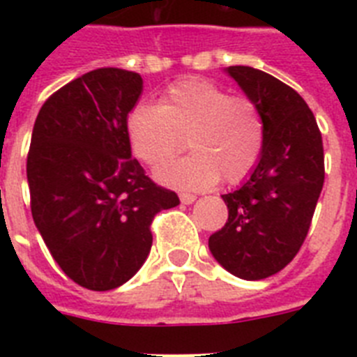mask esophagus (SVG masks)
<instances>
[{
    "mask_svg": "<svg viewBox=\"0 0 357 357\" xmlns=\"http://www.w3.org/2000/svg\"><path fill=\"white\" fill-rule=\"evenodd\" d=\"M195 200H197V197H195V195L181 193V202H182V204H185V206H189V204H193Z\"/></svg>",
    "mask_w": 357,
    "mask_h": 357,
    "instance_id": "34e87169",
    "label": "esophagus"
}]
</instances>
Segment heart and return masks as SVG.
<instances>
[{
	"label": "heart",
	"mask_w": 357,
	"mask_h": 357,
	"mask_svg": "<svg viewBox=\"0 0 357 357\" xmlns=\"http://www.w3.org/2000/svg\"><path fill=\"white\" fill-rule=\"evenodd\" d=\"M127 134L132 153L151 168L181 153L188 139L193 155L155 173L157 181L178 189H206L220 178L238 184L257 166L264 148V121L255 103L202 78L169 87L159 107H134Z\"/></svg>",
	"instance_id": "obj_1"
}]
</instances>
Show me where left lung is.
Segmentation results:
<instances>
[{
	"label": "left lung",
	"instance_id": "8db88e82",
	"mask_svg": "<svg viewBox=\"0 0 357 357\" xmlns=\"http://www.w3.org/2000/svg\"><path fill=\"white\" fill-rule=\"evenodd\" d=\"M230 78L259 109L264 148L250 176L222 195L229 220L209 238V250L227 272L261 280L301 250L324 188V144L304 98L275 77L230 66Z\"/></svg>",
	"mask_w": 357,
	"mask_h": 357
}]
</instances>
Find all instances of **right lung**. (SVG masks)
Listing matches in <instances>:
<instances>
[{
  "label": "right lung",
  "instance_id": "add662e5",
  "mask_svg": "<svg viewBox=\"0 0 357 357\" xmlns=\"http://www.w3.org/2000/svg\"><path fill=\"white\" fill-rule=\"evenodd\" d=\"M143 93L134 71L100 68L44 102L26 159L31 216L62 272L82 288L125 284L151 248V220L181 200L132 159L127 118Z\"/></svg>",
  "mask_w": 357,
  "mask_h": 357
}]
</instances>
